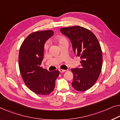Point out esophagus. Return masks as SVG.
<instances>
[{"label":"esophagus","instance_id":"esophagus-1","mask_svg":"<svg viewBox=\"0 0 120 120\" xmlns=\"http://www.w3.org/2000/svg\"><path fill=\"white\" fill-rule=\"evenodd\" d=\"M59 71L60 73H64V72H65L66 70H64V69H59Z\"/></svg>","mask_w":120,"mask_h":120}]
</instances>
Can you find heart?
<instances>
[{
	"label": "heart",
	"instance_id": "heart-1",
	"mask_svg": "<svg viewBox=\"0 0 120 120\" xmlns=\"http://www.w3.org/2000/svg\"><path fill=\"white\" fill-rule=\"evenodd\" d=\"M55 41H56V42H57V44H58L59 46H60V45L64 44V43L68 42L67 39H66V38L64 36H59L56 38V39H55ZM49 47V42H47L44 45V49L45 51H47Z\"/></svg>",
	"mask_w": 120,
	"mask_h": 120
}]
</instances>
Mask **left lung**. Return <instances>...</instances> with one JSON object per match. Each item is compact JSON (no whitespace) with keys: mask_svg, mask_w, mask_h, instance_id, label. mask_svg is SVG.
I'll return each mask as SVG.
<instances>
[{"mask_svg":"<svg viewBox=\"0 0 120 120\" xmlns=\"http://www.w3.org/2000/svg\"><path fill=\"white\" fill-rule=\"evenodd\" d=\"M61 33L70 39L75 54L81 59L80 68H71L72 86L81 92L90 88L98 79L102 66L100 43L93 32L79 26L64 27Z\"/></svg>","mask_w":120,"mask_h":120,"instance_id":"left-lung-1","label":"left lung"}]
</instances>
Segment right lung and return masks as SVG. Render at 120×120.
Wrapping results in <instances>:
<instances>
[{"label": "right lung", "instance_id": "add662e5", "mask_svg": "<svg viewBox=\"0 0 120 120\" xmlns=\"http://www.w3.org/2000/svg\"><path fill=\"white\" fill-rule=\"evenodd\" d=\"M54 34L52 30L34 32L21 44L19 54V70L25 85L35 93L45 95L51 93L59 71H49L41 66L44 45Z\"/></svg>", "mask_w": 120, "mask_h": 120}]
</instances>
